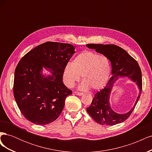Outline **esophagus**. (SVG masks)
<instances>
[{
    "instance_id": "esophagus-1",
    "label": "esophagus",
    "mask_w": 152,
    "mask_h": 152,
    "mask_svg": "<svg viewBox=\"0 0 152 152\" xmlns=\"http://www.w3.org/2000/svg\"><path fill=\"white\" fill-rule=\"evenodd\" d=\"M75 94L79 95V96H82L84 94V93H80V92H78V91H75Z\"/></svg>"
}]
</instances>
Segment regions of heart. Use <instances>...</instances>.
<instances>
[{
  "mask_svg": "<svg viewBox=\"0 0 152 152\" xmlns=\"http://www.w3.org/2000/svg\"><path fill=\"white\" fill-rule=\"evenodd\" d=\"M111 72V62L107 56L93 51H84L74 58L73 64H66L63 77L65 84L69 87L74 85L82 75L84 80L81 86L82 89L92 87L99 89L107 84Z\"/></svg>",
  "mask_w": 152,
  "mask_h": 152,
  "instance_id": "obj_1",
  "label": "heart"
}]
</instances>
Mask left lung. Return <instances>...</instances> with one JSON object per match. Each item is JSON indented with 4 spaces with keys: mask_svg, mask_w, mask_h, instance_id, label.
Segmentation results:
<instances>
[{
    "mask_svg": "<svg viewBox=\"0 0 152 152\" xmlns=\"http://www.w3.org/2000/svg\"><path fill=\"white\" fill-rule=\"evenodd\" d=\"M87 47L96 49V51L107 56L112 64V76L103 89L97 92L87 112L93 120L101 125L113 126L127 119L140 98L142 90V77L138 63L125 50L113 44H87ZM126 76L136 81L140 90L135 104L130 111L125 114L113 112L110 107L109 99L114 82L119 76Z\"/></svg>",
    "mask_w": 152,
    "mask_h": 152,
    "instance_id": "obj_1",
    "label": "left lung"
}]
</instances>
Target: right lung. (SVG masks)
I'll list each match as a JSON object with an SVG mask.
<instances>
[{"label": "right lung", "mask_w": 152, "mask_h": 152, "mask_svg": "<svg viewBox=\"0 0 152 152\" xmlns=\"http://www.w3.org/2000/svg\"><path fill=\"white\" fill-rule=\"evenodd\" d=\"M71 44L46 42L31 49L18 63L15 72L13 94L21 113L37 125L54 121L61 113L65 99L72 94L63 82L65 65L75 53ZM44 66L53 71L44 77Z\"/></svg>", "instance_id": "1"}]
</instances>
